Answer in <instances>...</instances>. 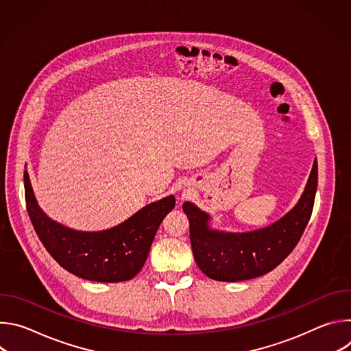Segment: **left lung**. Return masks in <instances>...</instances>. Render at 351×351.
<instances>
[{
  "label": "left lung",
  "mask_w": 351,
  "mask_h": 351,
  "mask_svg": "<svg viewBox=\"0 0 351 351\" xmlns=\"http://www.w3.org/2000/svg\"><path fill=\"white\" fill-rule=\"evenodd\" d=\"M318 184L314 161L306 190L297 206L274 225L247 233H222L208 229L210 217L191 203L183 211L190 225L194 260L208 278L237 282L261 276L276 268L295 247L311 218Z\"/></svg>",
  "instance_id": "8db88e82"
}]
</instances>
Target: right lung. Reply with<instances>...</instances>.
<instances>
[{
	"label": "right lung",
	"mask_w": 351,
	"mask_h": 351,
	"mask_svg": "<svg viewBox=\"0 0 351 351\" xmlns=\"http://www.w3.org/2000/svg\"><path fill=\"white\" fill-rule=\"evenodd\" d=\"M25 199L32 225L47 252L68 272L94 282H123L143 268L160 223L175 207L165 197L123 223L103 232H77L49 219L38 207L25 171Z\"/></svg>",
	"instance_id": "right-lung-1"
}]
</instances>
